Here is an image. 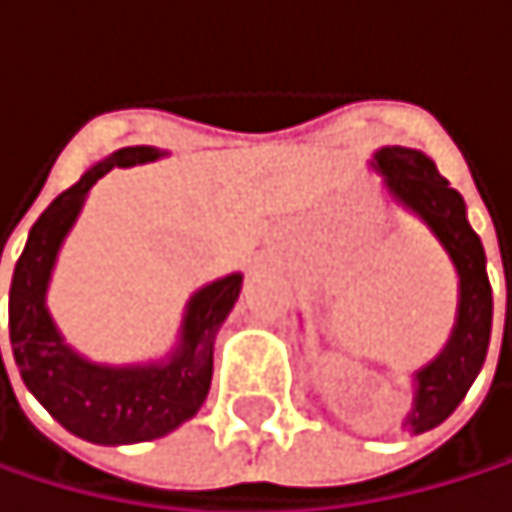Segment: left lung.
I'll return each mask as SVG.
<instances>
[{
	"label": "left lung",
	"mask_w": 512,
	"mask_h": 512,
	"mask_svg": "<svg viewBox=\"0 0 512 512\" xmlns=\"http://www.w3.org/2000/svg\"><path fill=\"white\" fill-rule=\"evenodd\" d=\"M375 167L385 173L388 192L430 225V232L449 250L461 277V302L452 339L437 360L415 372L418 391L406 427L424 433L458 409L485 363L492 339V284L485 274L482 241L467 222L464 198L449 186L437 164L415 149L388 146L375 152Z\"/></svg>",
	"instance_id": "obj_1"
}]
</instances>
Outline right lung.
<instances>
[{
    "instance_id": "1",
    "label": "right lung",
    "mask_w": 512,
    "mask_h": 512,
    "mask_svg": "<svg viewBox=\"0 0 512 512\" xmlns=\"http://www.w3.org/2000/svg\"><path fill=\"white\" fill-rule=\"evenodd\" d=\"M158 155L161 152L152 146H127L94 164L36 219L11 277L8 336L23 385L69 433L100 446L164 437L201 409L210 391L216 329L241 293V274H228L195 293L186 311L180 348L173 351L170 363L112 369L88 363L63 345L45 308V290L60 241L100 176L112 167L155 161Z\"/></svg>"
}]
</instances>
